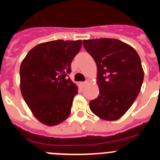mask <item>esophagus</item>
I'll list each match as a JSON object with an SVG mask.
<instances>
[{
	"label": "esophagus",
	"instance_id": "34e87169",
	"mask_svg": "<svg viewBox=\"0 0 160 160\" xmlns=\"http://www.w3.org/2000/svg\"><path fill=\"white\" fill-rule=\"evenodd\" d=\"M88 83V81H86V82H80V87H84Z\"/></svg>",
	"mask_w": 160,
	"mask_h": 160
}]
</instances>
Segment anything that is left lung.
<instances>
[{"mask_svg":"<svg viewBox=\"0 0 160 160\" xmlns=\"http://www.w3.org/2000/svg\"><path fill=\"white\" fill-rule=\"evenodd\" d=\"M82 42L97 66L99 95L90 102V111L103 120L118 119L140 92L144 77L140 58L134 48L118 39Z\"/></svg>","mask_w":160,"mask_h":160,"instance_id":"1","label":"left lung"}]
</instances>
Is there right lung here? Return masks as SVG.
Instances as JSON below:
<instances>
[{"instance_id": "1", "label": "right lung", "mask_w": 160, "mask_h": 160, "mask_svg": "<svg viewBox=\"0 0 160 160\" xmlns=\"http://www.w3.org/2000/svg\"><path fill=\"white\" fill-rule=\"evenodd\" d=\"M82 41L56 40L31 49L20 66L22 97L35 118L49 127L69 117L78 86L67 74Z\"/></svg>"}]
</instances>
